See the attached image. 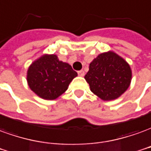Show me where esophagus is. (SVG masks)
<instances>
[{
  "mask_svg": "<svg viewBox=\"0 0 151 151\" xmlns=\"http://www.w3.org/2000/svg\"><path fill=\"white\" fill-rule=\"evenodd\" d=\"M78 75H79L80 76H84V71L83 70H79V71H78Z\"/></svg>",
  "mask_w": 151,
  "mask_h": 151,
  "instance_id": "34e87169",
  "label": "esophagus"
}]
</instances>
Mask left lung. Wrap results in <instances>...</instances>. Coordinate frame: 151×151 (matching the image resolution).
<instances>
[{
	"label": "left lung",
	"instance_id": "8db88e82",
	"mask_svg": "<svg viewBox=\"0 0 151 151\" xmlns=\"http://www.w3.org/2000/svg\"><path fill=\"white\" fill-rule=\"evenodd\" d=\"M84 79L95 95L104 101H111L120 97L128 89L132 70L124 58L109 51L93 60Z\"/></svg>",
	"mask_w": 151,
	"mask_h": 151
}]
</instances>
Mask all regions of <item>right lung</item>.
I'll use <instances>...</instances> for the list:
<instances>
[{
  "label": "right lung",
  "instance_id": "add662e5",
  "mask_svg": "<svg viewBox=\"0 0 151 151\" xmlns=\"http://www.w3.org/2000/svg\"><path fill=\"white\" fill-rule=\"evenodd\" d=\"M77 76L70 65L58 60L55 54H45L34 61L27 70L30 88L40 98L54 100L66 92Z\"/></svg>",
  "mask_w": 151,
  "mask_h": 151
}]
</instances>
